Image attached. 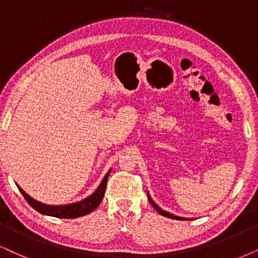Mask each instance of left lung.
I'll list each match as a JSON object with an SVG mask.
<instances>
[{
  "label": "left lung",
  "mask_w": 258,
  "mask_h": 258,
  "mask_svg": "<svg viewBox=\"0 0 258 258\" xmlns=\"http://www.w3.org/2000/svg\"><path fill=\"white\" fill-rule=\"evenodd\" d=\"M148 199H149V201H150V204L152 205L153 206V208H155L156 211L158 212L159 214H162L163 217H168V218H170V219H176V220H190V219H188V218H181V217H177V216H174V214H171V213H169V212H167V211H164V210H162V208H159L157 205H156V202L152 200L151 199V197H150L149 195V193H148Z\"/></svg>",
  "instance_id": "1"
}]
</instances>
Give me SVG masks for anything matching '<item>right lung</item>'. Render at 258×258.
<instances>
[{
	"label": "right lung",
	"instance_id": "obj_1",
	"mask_svg": "<svg viewBox=\"0 0 258 258\" xmlns=\"http://www.w3.org/2000/svg\"><path fill=\"white\" fill-rule=\"evenodd\" d=\"M112 170V169H110ZM110 170L107 172L103 177V180L101 181V183L95 191L89 197L84 199L82 201L74 202V204L69 205H59V206H51V205H45L41 204L37 200H34L33 198L29 197L28 194L25 193V190L19 187V190L22 194V197L26 199V201L31 205V207H33L35 211H38L39 213L45 214V216L50 217H56V218H63V219H73V218H78L86 216V214L93 212L95 208L99 207V205L102 201L103 195L106 191V185L107 180H108V176L110 174Z\"/></svg>",
	"mask_w": 258,
	"mask_h": 258
}]
</instances>
